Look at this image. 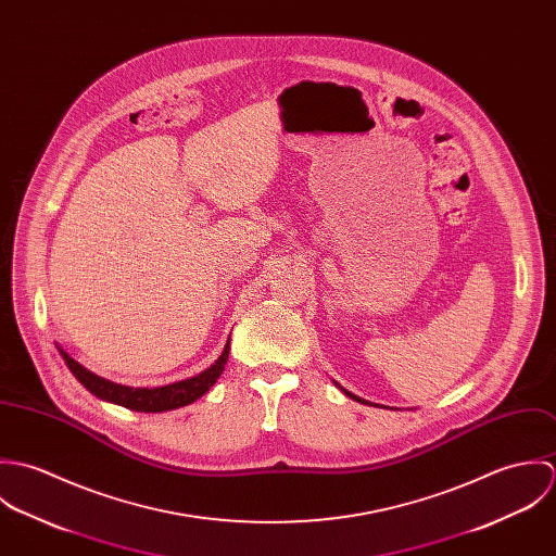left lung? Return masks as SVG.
<instances>
[{
  "label": "left lung",
  "instance_id": "left-lung-1",
  "mask_svg": "<svg viewBox=\"0 0 556 556\" xmlns=\"http://www.w3.org/2000/svg\"><path fill=\"white\" fill-rule=\"evenodd\" d=\"M333 386H336V388H340V390H342V392H344V394H346V396L353 397V400H357V402H362V404H372V406H381V404H375V402H368V400H364V397L355 396V394H351V392H346V390H344V388H342V386H340V383H336V381H333ZM383 408H388V406H383Z\"/></svg>",
  "mask_w": 556,
  "mask_h": 556
}]
</instances>
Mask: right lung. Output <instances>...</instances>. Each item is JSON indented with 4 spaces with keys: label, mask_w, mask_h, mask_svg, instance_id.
Instances as JSON below:
<instances>
[{
    "label": "right lung",
    "mask_w": 556,
    "mask_h": 556,
    "mask_svg": "<svg viewBox=\"0 0 556 556\" xmlns=\"http://www.w3.org/2000/svg\"><path fill=\"white\" fill-rule=\"evenodd\" d=\"M58 349H60V355L64 357L66 366L71 368V372L77 377L80 386L87 392H91L93 396L126 406L130 410H139V413H162V410H173V408L192 404L194 400H199L205 392H210L214 388V383L220 379V375L229 362L231 338H227L223 355L207 370L199 372L197 377H190V379H184V381H177L170 386H162V388H130V386L113 383L109 379L93 375L85 366H80L79 362L73 359L62 346H58Z\"/></svg>",
    "instance_id": "1"
}]
</instances>
